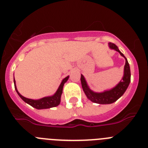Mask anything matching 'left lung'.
I'll return each mask as SVG.
<instances>
[{
    "label": "left lung",
    "instance_id": "obj_1",
    "mask_svg": "<svg viewBox=\"0 0 148 148\" xmlns=\"http://www.w3.org/2000/svg\"><path fill=\"white\" fill-rule=\"evenodd\" d=\"M109 47L110 49H115L116 51L119 52L120 55L125 58L124 76L122 78V80L116 87H113L111 90H106V91L102 92H95L89 88L84 77L83 76V75H81V82H82V88H83L84 92L85 95H87V99H90L92 102L97 103V104H108L115 102L116 101H117L121 97L123 94L125 93V92L127 89L130 82V66H129V64H128L127 58L120 52L119 49V48L117 47V46L116 44H113V43H109Z\"/></svg>",
    "mask_w": 148,
    "mask_h": 148
}]
</instances>
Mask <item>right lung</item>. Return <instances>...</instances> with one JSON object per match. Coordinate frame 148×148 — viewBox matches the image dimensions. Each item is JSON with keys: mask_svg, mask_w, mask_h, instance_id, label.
Wrapping results in <instances>:
<instances>
[{"mask_svg": "<svg viewBox=\"0 0 148 148\" xmlns=\"http://www.w3.org/2000/svg\"><path fill=\"white\" fill-rule=\"evenodd\" d=\"M68 78H69V75L63 79L61 84H60L59 87H58V89L57 90V91H56V92L54 95H52V96H47V97H44L40 99H38V100H32V99H27V98L23 97V95H21L19 92H18V90H17L16 85H15V78H14V84H15V90H16V92H18V95H19V96L22 99V100L24 101L26 103L29 104V105L33 107V108H36V109H47V108H54V107L59 105L60 101H61V96L63 91V87H64V84L65 82H66V81L68 80Z\"/></svg>", "mask_w": 148, "mask_h": 148, "instance_id": "add662e5", "label": "right lung"}]
</instances>
